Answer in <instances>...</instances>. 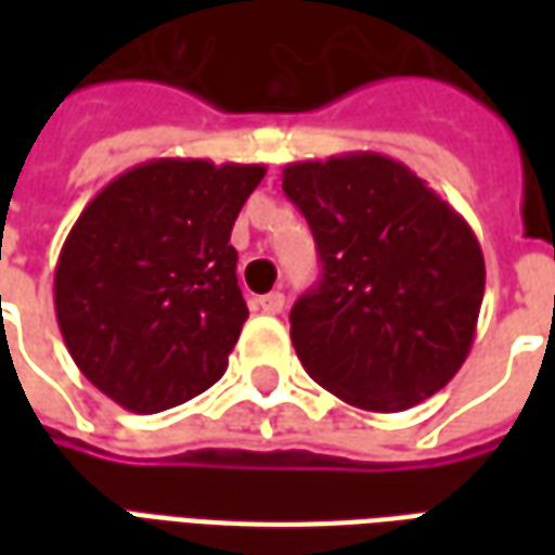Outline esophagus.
<instances>
[{
    "label": "esophagus",
    "mask_w": 555,
    "mask_h": 555,
    "mask_svg": "<svg viewBox=\"0 0 555 555\" xmlns=\"http://www.w3.org/2000/svg\"><path fill=\"white\" fill-rule=\"evenodd\" d=\"M255 306H258L264 314H279L282 309H285V294H282V291H270V294H264V297H258Z\"/></svg>",
    "instance_id": "34e87169"
}]
</instances>
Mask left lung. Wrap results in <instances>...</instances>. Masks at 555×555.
I'll list each match as a JSON object with an SVG mask.
<instances>
[{
    "mask_svg": "<svg viewBox=\"0 0 555 555\" xmlns=\"http://www.w3.org/2000/svg\"><path fill=\"white\" fill-rule=\"evenodd\" d=\"M309 222L321 282L291 309L302 369L350 408L398 413L464 365L485 297V255L449 202L384 154L282 169Z\"/></svg>",
    "mask_w": 555,
    "mask_h": 555,
    "instance_id": "1",
    "label": "left lung"
}]
</instances>
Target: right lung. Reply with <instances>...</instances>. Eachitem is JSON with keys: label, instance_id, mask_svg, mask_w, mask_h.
Here are the masks:
<instances>
[{"label": "right lung", "instance_id": "right-lung-1", "mask_svg": "<svg viewBox=\"0 0 555 555\" xmlns=\"http://www.w3.org/2000/svg\"><path fill=\"white\" fill-rule=\"evenodd\" d=\"M264 171L147 159L79 214L55 264V318L79 372L115 404L159 413L225 374L249 318L231 229Z\"/></svg>", "mask_w": 555, "mask_h": 555}]
</instances>
